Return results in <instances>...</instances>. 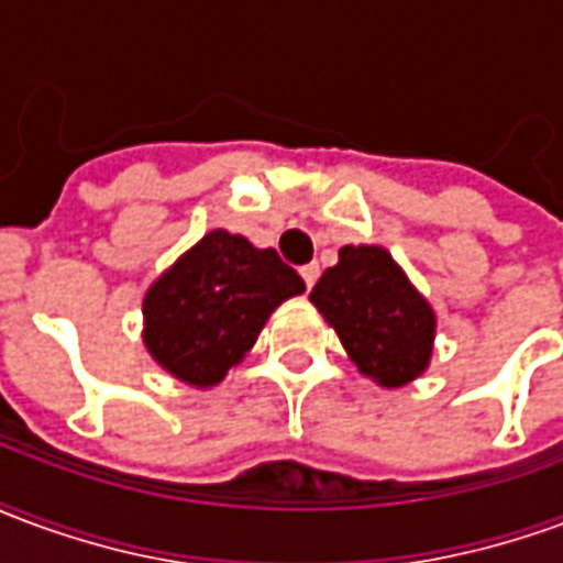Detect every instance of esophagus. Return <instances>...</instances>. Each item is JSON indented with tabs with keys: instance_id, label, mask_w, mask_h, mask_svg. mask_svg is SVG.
<instances>
[{
	"instance_id": "34e87169",
	"label": "esophagus",
	"mask_w": 563,
	"mask_h": 563,
	"mask_svg": "<svg viewBox=\"0 0 563 563\" xmlns=\"http://www.w3.org/2000/svg\"><path fill=\"white\" fill-rule=\"evenodd\" d=\"M301 277H305L307 289H313V283L319 280V265H317V262H310V265H305V268H301Z\"/></svg>"
}]
</instances>
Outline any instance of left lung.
<instances>
[{"mask_svg":"<svg viewBox=\"0 0 563 563\" xmlns=\"http://www.w3.org/2000/svg\"><path fill=\"white\" fill-rule=\"evenodd\" d=\"M310 301L338 331L358 374L383 389H401L431 365L434 307L386 246H341L338 265L325 268Z\"/></svg>","mask_w":563,"mask_h":563,"instance_id":"8db88e82","label":"left lung"}]
</instances>
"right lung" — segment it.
I'll return each instance as SVG.
<instances>
[{
	"mask_svg": "<svg viewBox=\"0 0 563 563\" xmlns=\"http://www.w3.org/2000/svg\"><path fill=\"white\" fill-rule=\"evenodd\" d=\"M305 292L274 250L213 229L150 283L141 341L153 362L192 389H213L244 362L271 313Z\"/></svg>",
	"mask_w": 563,
	"mask_h": 563,
	"instance_id": "obj_1",
	"label": "right lung"
}]
</instances>
